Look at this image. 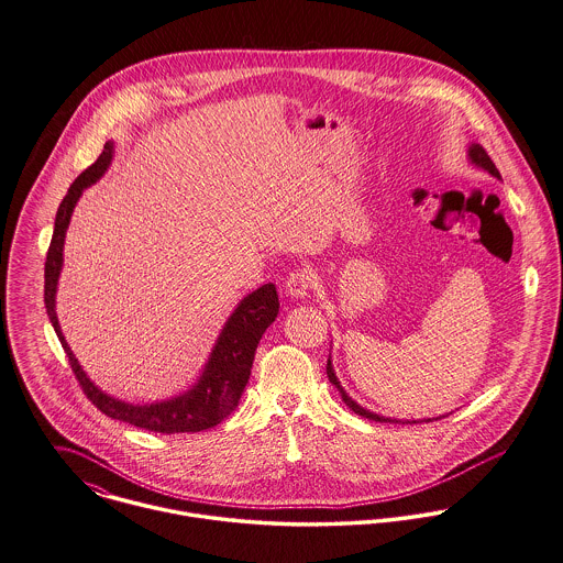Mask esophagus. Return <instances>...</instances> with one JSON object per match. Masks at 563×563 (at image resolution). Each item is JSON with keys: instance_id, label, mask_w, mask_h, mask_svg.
Returning a JSON list of instances; mask_svg holds the SVG:
<instances>
[{"instance_id": "esophagus-1", "label": "esophagus", "mask_w": 563, "mask_h": 563, "mask_svg": "<svg viewBox=\"0 0 563 563\" xmlns=\"http://www.w3.org/2000/svg\"><path fill=\"white\" fill-rule=\"evenodd\" d=\"M284 288L292 299H303L313 288V275L307 268H297L288 275Z\"/></svg>"}]
</instances>
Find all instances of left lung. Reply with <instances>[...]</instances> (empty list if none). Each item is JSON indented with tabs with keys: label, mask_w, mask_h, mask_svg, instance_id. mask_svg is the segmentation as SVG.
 <instances>
[{
	"label": "left lung",
	"mask_w": 563,
	"mask_h": 563,
	"mask_svg": "<svg viewBox=\"0 0 563 563\" xmlns=\"http://www.w3.org/2000/svg\"><path fill=\"white\" fill-rule=\"evenodd\" d=\"M468 156H471V161L477 165V167H482V169H486L488 174H493L495 178H501V174H499V169L495 167V163H493V158L488 156V153L479 146V144H471V148H468ZM327 376H329V380L340 389V394H342V400L346 402V407L351 410H355L357 415L361 417H365V419H372V421H394V423H398V419H389V417H380V415H376V412H369V410L363 409V407H358L357 402L353 400V398H349L346 396V391L342 389V385H340V380H338V376H335V372H333V365H331V358L327 361ZM430 421V419H428ZM407 423H417V421H407Z\"/></svg>",
	"instance_id": "1"
}]
</instances>
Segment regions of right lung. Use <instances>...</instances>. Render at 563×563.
<instances>
[{"label": "right lung", "instance_id": "add662e5", "mask_svg": "<svg viewBox=\"0 0 563 563\" xmlns=\"http://www.w3.org/2000/svg\"><path fill=\"white\" fill-rule=\"evenodd\" d=\"M111 151H113V146H111V142H107L101 156L86 172H81L75 178V183L70 185L68 194L64 196L62 205L57 208L52 245H49L47 260H45L47 316H49L53 329L62 342V349L68 357L79 387L84 389L86 398L107 417L126 421L142 430L161 432V434L202 432V430L221 423L232 410L239 407V400H241L243 389L252 374L260 338L279 313L277 288L273 284H264L262 288H257L256 292L247 295L241 301V306L234 309V313L228 318V322L208 357L198 385L191 391H187L174 400L146 405V407L126 405V402H120V400L102 394L101 389L95 387V383H90V378L84 374L81 365L77 363V358L68 349V344L59 331L57 316H55V286H57V277L62 271L64 236H66V228L70 223L73 208L77 205L81 191L101 178L102 172L107 169V165L111 161Z\"/></svg>", "mask_w": 563, "mask_h": 563}]
</instances>
